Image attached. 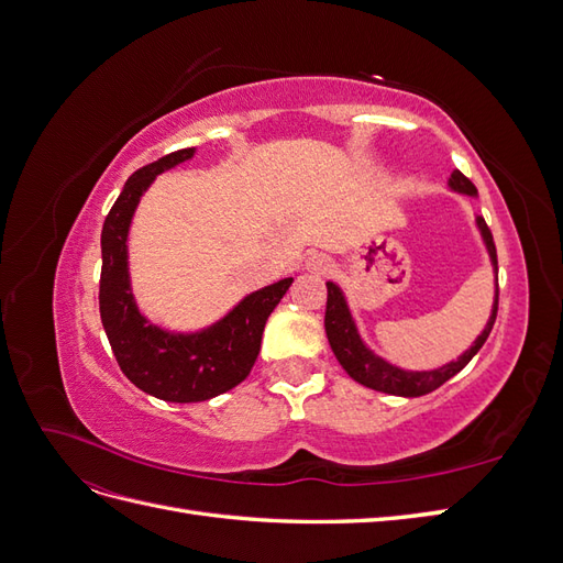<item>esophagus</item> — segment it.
<instances>
[{
  "mask_svg": "<svg viewBox=\"0 0 563 563\" xmlns=\"http://www.w3.org/2000/svg\"><path fill=\"white\" fill-rule=\"evenodd\" d=\"M329 261L323 258V255H312V258L308 261V269L312 272H319V275H323V272H329Z\"/></svg>",
  "mask_w": 563,
  "mask_h": 563,
  "instance_id": "1",
  "label": "esophagus"
}]
</instances>
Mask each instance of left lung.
<instances>
[{
	"label": "left lung",
	"instance_id": "1",
	"mask_svg": "<svg viewBox=\"0 0 563 563\" xmlns=\"http://www.w3.org/2000/svg\"><path fill=\"white\" fill-rule=\"evenodd\" d=\"M449 183H451L453 190H457V192L476 195L474 183L460 172H453ZM476 223H479V228H482V234H484L488 253H490V261H493V265L498 267L496 242H493V234L486 225V220L479 218ZM327 288H329V296H327V314H323V327H327V335H329V343H331L335 360L340 362V366H343L350 373V378H354L356 383H362L371 389L385 391V395H397V397L430 395V391H434L437 387H441L446 380H451L455 373L463 371L472 362V356L482 350V345L486 343V338H488L493 323H496V317H498V294H496V305H493V314H490V321L486 323L484 333L476 338V343L463 356H460L457 362H451V364L441 366L437 371L411 373V371H401L397 366H391V364L383 362L380 356L368 352L366 345L362 343L360 333H356V329H354V321L350 317V310H347L343 294H340V288L331 282L327 284Z\"/></svg>",
	"mask_w": 563,
	"mask_h": 563
}]
</instances>
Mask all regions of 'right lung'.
<instances>
[{
	"mask_svg": "<svg viewBox=\"0 0 563 563\" xmlns=\"http://www.w3.org/2000/svg\"><path fill=\"white\" fill-rule=\"evenodd\" d=\"M195 155V147L176 150L135 172L117 197L100 232V321L108 333L114 360L124 376L147 395L192 404L240 385L258 360L265 321L277 308L294 279H282L246 296L216 327L195 335H174L147 323L139 312L129 286L126 234L141 195L157 174Z\"/></svg>",
	"mask_w": 563,
	"mask_h": 563,
	"instance_id": "add662e5",
	"label": "right lung"
}]
</instances>
